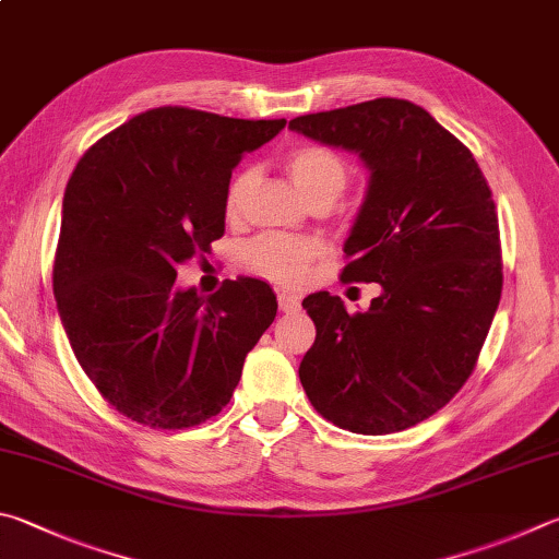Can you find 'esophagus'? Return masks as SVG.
<instances>
[{
  "label": "esophagus",
  "mask_w": 559,
  "mask_h": 559,
  "mask_svg": "<svg viewBox=\"0 0 559 559\" xmlns=\"http://www.w3.org/2000/svg\"><path fill=\"white\" fill-rule=\"evenodd\" d=\"M278 308H281L283 312L298 310V308H300V298L296 296V293H290V290H281V293H278Z\"/></svg>",
  "instance_id": "esophagus-1"
}]
</instances>
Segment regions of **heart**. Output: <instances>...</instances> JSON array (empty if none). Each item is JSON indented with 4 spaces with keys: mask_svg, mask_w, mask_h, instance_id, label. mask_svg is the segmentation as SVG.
I'll list each match as a JSON object with an SVG mask.
<instances>
[{
    "mask_svg": "<svg viewBox=\"0 0 559 559\" xmlns=\"http://www.w3.org/2000/svg\"><path fill=\"white\" fill-rule=\"evenodd\" d=\"M286 166L293 180L306 195L314 200H334L347 186V164L340 154L328 146L302 144L286 156ZM253 174L247 168L231 178L225 198L227 217H239L247 205ZM322 251V245L312 237L290 235H263L241 253L247 269L259 276H266L278 283H298L306 276L308 263Z\"/></svg>",
    "mask_w": 559,
    "mask_h": 559,
    "instance_id": "obj_1",
    "label": "heart"
}]
</instances>
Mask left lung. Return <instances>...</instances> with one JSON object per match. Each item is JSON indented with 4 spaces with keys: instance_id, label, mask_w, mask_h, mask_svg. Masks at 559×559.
Wrapping results in <instances>:
<instances>
[{
    "instance_id": "8db88e82",
    "label": "left lung",
    "mask_w": 559,
    "mask_h": 559,
    "mask_svg": "<svg viewBox=\"0 0 559 559\" xmlns=\"http://www.w3.org/2000/svg\"><path fill=\"white\" fill-rule=\"evenodd\" d=\"M298 134L359 154L369 188L344 241L342 281L379 283L367 312L312 293L300 361L312 408L337 428L389 435L430 418L476 367L499 308V217L472 151L408 99L290 119Z\"/></svg>"
}]
</instances>
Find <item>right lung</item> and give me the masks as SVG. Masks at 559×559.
<instances>
[{"instance_id":"1","label":"right lung","mask_w":559,"mask_h":559,"mask_svg":"<svg viewBox=\"0 0 559 559\" xmlns=\"http://www.w3.org/2000/svg\"><path fill=\"white\" fill-rule=\"evenodd\" d=\"M283 127L286 119L156 107L78 160L53 296L80 367L129 420L182 430L217 415L276 318L269 283L225 281L202 298L176 288V269L225 235L231 168Z\"/></svg>"}]
</instances>
